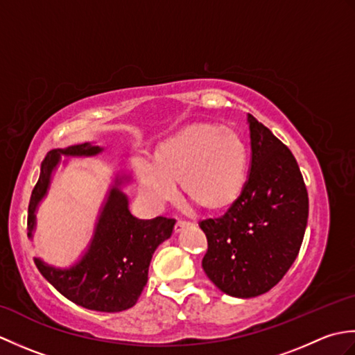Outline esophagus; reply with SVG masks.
<instances>
[{"instance_id":"obj_1","label":"esophagus","mask_w":355,"mask_h":355,"mask_svg":"<svg viewBox=\"0 0 355 355\" xmlns=\"http://www.w3.org/2000/svg\"><path fill=\"white\" fill-rule=\"evenodd\" d=\"M184 227H186V223H184V221H177V223H175V225H173V232H175V233H180V232H182Z\"/></svg>"}]
</instances>
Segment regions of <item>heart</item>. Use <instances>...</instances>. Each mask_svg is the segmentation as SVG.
<instances>
[{
  "instance_id": "obj_1",
  "label": "heart",
  "mask_w": 355,
  "mask_h": 355,
  "mask_svg": "<svg viewBox=\"0 0 355 355\" xmlns=\"http://www.w3.org/2000/svg\"><path fill=\"white\" fill-rule=\"evenodd\" d=\"M248 169V146L235 130L216 123H193L158 143L154 162L135 157L132 171L141 200L160 210L184 197L206 212L230 207L243 193Z\"/></svg>"
}]
</instances>
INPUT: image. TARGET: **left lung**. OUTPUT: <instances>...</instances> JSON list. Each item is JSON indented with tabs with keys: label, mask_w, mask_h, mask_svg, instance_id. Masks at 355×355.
Wrapping results in <instances>:
<instances>
[{
	"label": "left lung",
	"mask_w": 355,
	"mask_h": 355,
	"mask_svg": "<svg viewBox=\"0 0 355 355\" xmlns=\"http://www.w3.org/2000/svg\"><path fill=\"white\" fill-rule=\"evenodd\" d=\"M252 164L243 193L221 218L200 223L202 270L223 293L256 297L281 281L302 245L308 193L296 158L267 126L247 116Z\"/></svg>",
	"instance_id": "obj_1"
}]
</instances>
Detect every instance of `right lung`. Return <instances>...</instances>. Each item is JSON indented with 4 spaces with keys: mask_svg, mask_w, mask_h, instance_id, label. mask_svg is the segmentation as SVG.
Returning <instances> with one entry per match:
<instances>
[{
    "mask_svg": "<svg viewBox=\"0 0 355 355\" xmlns=\"http://www.w3.org/2000/svg\"><path fill=\"white\" fill-rule=\"evenodd\" d=\"M103 153L94 143H80L65 149L50 150L41 164L40 180L28 202V238L36 230V212L47 197L53 173L61 157H96ZM131 182L123 171L116 172L94 224L93 236L85 252L73 266H50L35 256L41 275L71 302L87 310L119 313L137 304L148 282L153 254L172 235L175 220L157 216L139 220L130 210V200L122 187Z\"/></svg>",
    "mask_w": 355,
    "mask_h": 355,
    "instance_id": "1",
    "label": "right lung"
}]
</instances>
